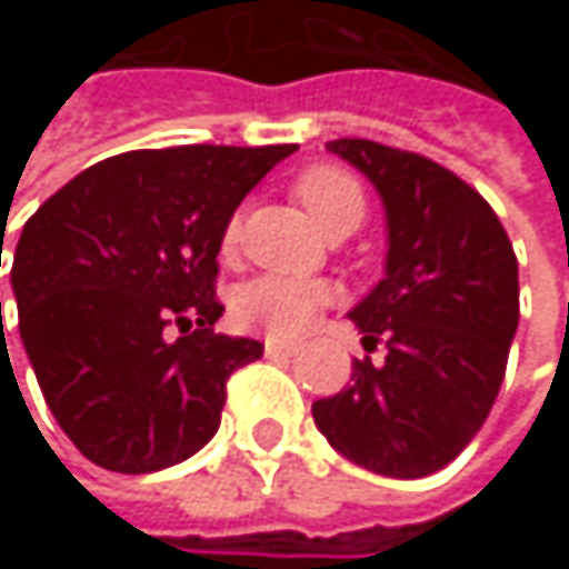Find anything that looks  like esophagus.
Wrapping results in <instances>:
<instances>
[{
	"mask_svg": "<svg viewBox=\"0 0 569 569\" xmlns=\"http://www.w3.org/2000/svg\"><path fill=\"white\" fill-rule=\"evenodd\" d=\"M263 352H267L270 359H289V356L296 352V346H292V342H280V339H267V342H263Z\"/></svg>",
	"mask_w": 569,
	"mask_h": 569,
	"instance_id": "1",
	"label": "esophagus"
}]
</instances>
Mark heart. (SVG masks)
<instances>
[{"label":"heart","instance_id":"obj_1","mask_svg":"<svg viewBox=\"0 0 569 569\" xmlns=\"http://www.w3.org/2000/svg\"><path fill=\"white\" fill-rule=\"evenodd\" d=\"M296 197L306 203L312 220L332 233H352L366 217V190L359 177L339 164H312L292 180ZM240 243V213L223 223L220 250L230 257ZM332 299V289L319 280H296V277H257L243 283L233 296V316L253 332L270 336H299L316 312Z\"/></svg>","mask_w":569,"mask_h":569}]
</instances>
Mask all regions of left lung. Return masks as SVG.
<instances>
[{
  "instance_id": "8db88e82",
  "label": "left lung",
  "mask_w": 569,
  "mask_h": 569,
  "mask_svg": "<svg viewBox=\"0 0 569 569\" xmlns=\"http://www.w3.org/2000/svg\"><path fill=\"white\" fill-rule=\"evenodd\" d=\"M366 173L389 217V263L349 319L386 362H352V386L312 401L316 428L349 461L425 478L455 461L501 392L520 319L517 257L491 203L415 151L329 141Z\"/></svg>"
}]
</instances>
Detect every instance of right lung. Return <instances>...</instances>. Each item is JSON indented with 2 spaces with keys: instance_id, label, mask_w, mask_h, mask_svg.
<instances>
[{
  "instance_id": "right-lung-1",
  "label": "right lung",
  "mask_w": 569,
  "mask_h": 569,
  "mask_svg": "<svg viewBox=\"0 0 569 569\" xmlns=\"http://www.w3.org/2000/svg\"><path fill=\"white\" fill-rule=\"evenodd\" d=\"M296 144H183L91 164L22 227L19 332L61 431L98 468L151 475L220 428L257 339L217 336L223 223Z\"/></svg>"
}]
</instances>
